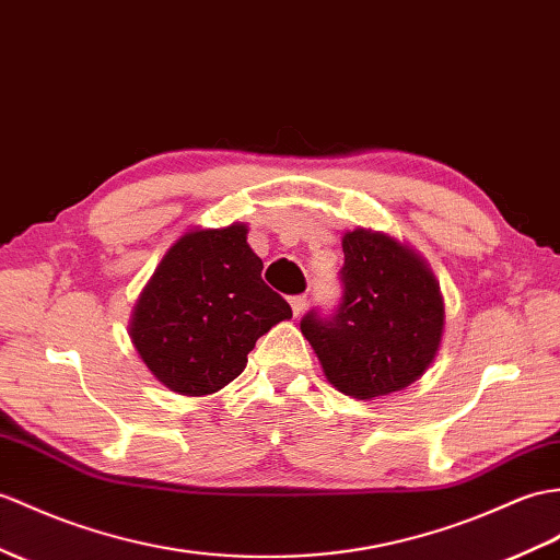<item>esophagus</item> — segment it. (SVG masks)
Segmentation results:
<instances>
[{
    "instance_id": "34e87169",
    "label": "esophagus",
    "mask_w": 560,
    "mask_h": 560,
    "mask_svg": "<svg viewBox=\"0 0 560 560\" xmlns=\"http://www.w3.org/2000/svg\"><path fill=\"white\" fill-rule=\"evenodd\" d=\"M289 303H291L293 315H295V317H301V315H303V310H305V305H307V295H305V293H303V295H291V298H289Z\"/></svg>"
}]
</instances>
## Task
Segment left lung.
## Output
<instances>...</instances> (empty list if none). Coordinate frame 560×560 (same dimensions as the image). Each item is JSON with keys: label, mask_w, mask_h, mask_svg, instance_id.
<instances>
[{"label": "left lung", "mask_w": 560, "mask_h": 560, "mask_svg": "<svg viewBox=\"0 0 560 560\" xmlns=\"http://www.w3.org/2000/svg\"><path fill=\"white\" fill-rule=\"evenodd\" d=\"M341 245L343 301L329 319L310 312L301 331L341 394L374 400L402 392L439 353L446 324L439 281L420 253L382 231H346Z\"/></svg>", "instance_id": "8db88e82"}]
</instances>
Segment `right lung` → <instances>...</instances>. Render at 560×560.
<instances>
[{"label": "right lung", "instance_id": "1", "mask_svg": "<svg viewBox=\"0 0 560 560\" xmlns=\"http://www.w3.org/2000/svg\"><path fill=\"white\" fill-rule=\"evenodd\" d=\"M262 281V259L241 221L188 229L166 250L133 305L128 336L140 360L180 396H210L245 370L259 336L291 319Z\"/></svg>", "mask_w": 560, "mask_h": 560}]
</instances>
